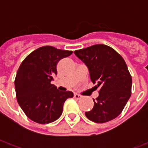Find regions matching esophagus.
<instances>
[{"label":"esophagus","mask_w":148,"mask_h":148,"mask_svg":"<svg viewBox=\"0 0 148 148\" xmlns=\"http://www.w3.org/2000/svg\"><path fill=\"white\" fill-rule=\"evenodd\" d=\"M74 97L75 99H80V98H82V96L79 95V94H77V93H74Z\"/></svg>","instance_id":"esophagus-1"}]
</instances>
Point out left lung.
I'll use <instances>...</instances> for the list:
<instances>
[{
	"label": "left lung",
	"instance_id": "obj_1",
	"mask_svg": "<svg viewBox=\"0 0 148 148\" xmlns=\"http://www.w3.org/2000/svg\"><path fill=\"white\" fill-rule=\"evenodd\" d=\"M90 71V79L99 88L93 109L86 112L95 123H106L121 114L132 94V79L126 62L114 49L96 44L74 51Z\"/></svg>",
	"mask_w": 148,
	"mask_h": 148
}]
</instances>
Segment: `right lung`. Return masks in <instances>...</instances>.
Wrapping results in <instances>:
<instances>
[{
	"instance_id": "right-lung-1",
	"label": "right lung",
	"mask_w": 148,
	"mask_h": 148,
	"mask_svg": "<svg viewBox=\"0 0 148 148\" xmlns=\"http://www.w3.org/2000/svg\"><path fill=\"white\" fill-rule=\"evenodd\" d=\"M72 51L44 46L35 50L24 58L15 78L18 104L30 120L38 124H49L58 120L63 105L74 94L59 91L51 84L57 74V64Z\"/></svg>"
}]
</instances>
